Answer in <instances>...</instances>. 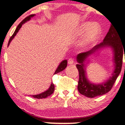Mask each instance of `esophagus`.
<instances>
[{"mask_svg":"<svg viewBox=\"0 0 125 125\" xmlns=\"http://www.w3.org/2000/svg\"><path fill=\"white\" fill-rule=\"evenodd\" d=\"M73 63H74V61L72 58L69 59V60H68V63L69 64H73Z\"/></svg>","mask_w":125,"mask_h":125,"instance_id":"34e87169","label":"esophagus"}]
</instances>
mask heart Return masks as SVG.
Returning <instances> with one entry per match:
<instances>
[{
    "instance_id": "b5f03b06",
    "label": "heart",
    "mask_w": 125,
    "mask_h": 125,
    "mask_svg": "<svg viewBox=\"0 0 125 125\" xmlns=\"http://www.w3.org/2000/svg\"><path fill=\"white\" fill-rule=\"evenodd\" d=\"M102 32L100 25L97 23L87 21L82 23L78 29L76 33V38H81L83 37L82 46L84 48H87L95 43Z\"/></svg>"
}]
</instances>
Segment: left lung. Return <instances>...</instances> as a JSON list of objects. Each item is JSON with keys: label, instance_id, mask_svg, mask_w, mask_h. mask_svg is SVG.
Returning <instances> with one entry per match:
<instances>
[{"label": "left lung", "instance_id": "1", "mask_svg": "<svg viewBox=\"0 0 125 125\" xmlns=\"http://www.w3.org/2000/svg\"><path fill=\"white\" fill-rule=\"evenodd\" d=\"M122 43L121 37L119 35L116 29L111 25L109 31L102 42L96 45L90 51L77 54L76 59L78 64H76V67L79 74L77 89L80 94L87 97L93 98L97 96L106 94L111 90L113 84L121 72L123 53V52H125V51L124 46ZM108 47L112 49L114 53V70L112 76L107 81L101 84H95L92 83L88 81L86 75L85 61L90 56L98 52L102 48Z\"/></svg>", "mask_w": 125, "mask_h": 125}]
</instances>
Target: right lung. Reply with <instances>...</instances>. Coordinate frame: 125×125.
<instances>
[{"instance_id": "1", "label": "right lung", "mask_w": 125, "mask_h": 125, "mask_svg": "<svg viewBox=\"0 0 125 125\" xmlns=\"http://www.w3.org/2000/svg\"><path fill=\"white\" fill-rule=\"evenodd\" d=\"M35 15H29V16L27 17V18H26L25 19L23 20L22 21H21V23H19V25L18 26V27H17L16 29L15 32H14V33L13 34V35L11 36V38H10L9 39V43H8V46L9 45V44L10 43L11 41H12L13 39L15 38V36L16 35V34L18 33V32L20 30V29L21 28V26H22L23 24H24L25 23L27 22V21H30V20L31 19V18H33V16H35ZM67 60H64V61H63L62 62H61V63L59 64L58 67H57L56 70L55 72H54V74L58 73H59L63 71L64 69L66 68L67 66ZM54 84L53 83H51V86H50V87H49V89L48 90H46V91L43 92L41 93V94H35V95H32V97H33L34 98H36V99H43V98H46V97H48L49 96L51 95L54 92Z\"/></svg>"}]
</instances>
